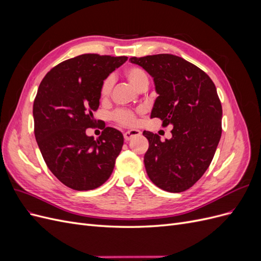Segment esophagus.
<instances>
[{"label":"esophagus","instance_id":"esophagus-1","mask_svg":"<svg viewBox=\"0 0 261 261\" xmlns=\"http://www.w3.org/2000/svg\"><path fill=\"white\" fill-rule=\"evenodd\" d=\"M140 135V130L138 129H130V130H127L126 133H124V138L126 141L130 140L132 138L136 137V136H139Z\"/></svg>","mask_w":261,"mask_h":261}]
</instances>
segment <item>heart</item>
<instances>
[{
  "instance_id": "b5f03b06",
  "label": "heart",
  "mask_w": 261,
  "mask_h": 261,
  "mask_svg": "<svg viewBox=\"0 0 261 261\" xmlns=\"http://www.w3.org/2000/svg\"><path fill=\"white\" fill-rule=\"evenodd\" d=\"M125 76L129 81V83L138 90L141 88V87L148 86V84H149V76H148L147 72L144 68L138 67V66L128 67L125 70ZM112 86H113L112 77L109 76L101 84L100 96L102 98H106L107 96H109V93L111 92ZM113 117L115 121H117L122 125L129 126V125L135 124V122H136L135 114H134L132 111H129V110H124V109L117 110V111L114 112Z\"/></svg>"
}]
</instances>
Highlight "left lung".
<instances>
[{"instance_id":"8db88e82","label":"left lung","mask_w":261,"mask_h":261,"mask_svg":"<svg viewBox=\"0 0 261 261\" xmlns=\"http://www.w3.org/2000/svg\"><path fill=\"white\" fill-rule=\"evenodd\" d=\"M153 77L155 91L151 118L173 126L172 138L144 132L149 148L145 168L152 183L163 191L180 193L198 180L213 159L222 133V106L211 78L176 55L130 58Z\"/></svg>"}]
</instances>
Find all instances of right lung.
<instances>
[{"label":"right lung","mask_w":261,"mask_h":261,"mask_svg":"<svg viewBox=\"0 0 261 261\" xmlns=\"http://www.w3.org/2000/svg\"><path fill=\"white\" fill-rule=\"evenodd\" d=\"M127 57L82 54L54 66L44 76L34 102L35 137L44 162L63 184L90 191L111 176L124 137L103 127L94 139L86 135L96 126L100 87Z\"/></svg>","instance_id":"1"}]
</instances>
